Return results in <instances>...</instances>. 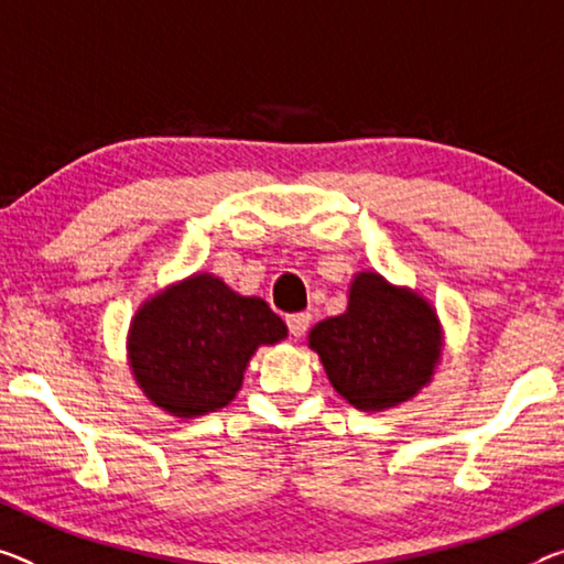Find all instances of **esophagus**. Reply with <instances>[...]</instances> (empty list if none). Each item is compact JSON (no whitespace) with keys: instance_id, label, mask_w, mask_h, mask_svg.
<instances>
[{"instance_id":"1","label":"esophagus","mask_w":564,"mask_h":564,"mask_svg":"<svg viewBox=\"0 0 564 564\" xmlns=\"http://www.w3.org/2000/svg\"><path fill=\"white\" fill-rule=\"evenodd\" d=\"M310 312H294V315H288V327H290V333L294 335V337H302L307 333V327H310Z\"/></svg>"}]
</instances>
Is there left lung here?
<instances>
[{
  "mask_svg": "<svg viewBox=\"0 0 564 564\" xmlns=\"http://www.w3.org/2000/svg\"><path fill=\"white\" fill-rule=\"evenodd\" d=\"M330 383L358 411L401 405L431 383L444 348L436 310L378 272L355 274L348 310L310 330Z\"/></svg>",
  "mask_w": 564,
  "mask_h": 564,
  "instance_id": "1",
  "label": "left lung"
}]
</instances>
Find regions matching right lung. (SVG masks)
Segmentation results:
<instances>
[{
  "label": "right lung",
  "instance_id": "1",
  "mask_svg": "<svg viewBox=\"0 0 564 564\" xmlns=\"http://www.w3.org/2000/svg\"><path fill=\"white\" fill-rule=\"evenodd\" d=\"M284 337L288 325L264 300L202 272L143 302L128 330V360L153 405L196 419L237 395L259 345Z\"/></svg>",
  "mask_w": 564,
  "mask_h": 564
}]
</instances>
